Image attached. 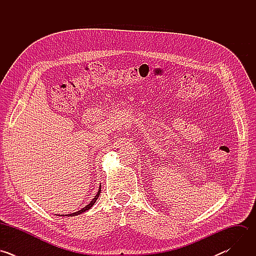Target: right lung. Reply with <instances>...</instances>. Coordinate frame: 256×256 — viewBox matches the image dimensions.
Instances as JSON below:
<instances>
[{"mask_svg": "<svg viewBox=\"0 0 256 256\" xmlns=\"http://www.w3.org/2000/svg\"><path fill=\"white\" fill-rule=\"evenodd\" d=\"M100 192H101V186H100V188H99V190H98V192H97V194L95 196V198L90 202V204H87L85 208H83L82 210H78V212H72V214H66V216H77V214H82V212H86V210H90L92 206H93V204H95V202L97 200V198H99V194H100Z\"/></svg>", "mask_w": 256, "mask_h": 256, "instance_id": "obj_1", "label": "right lung"}]
</instances>
